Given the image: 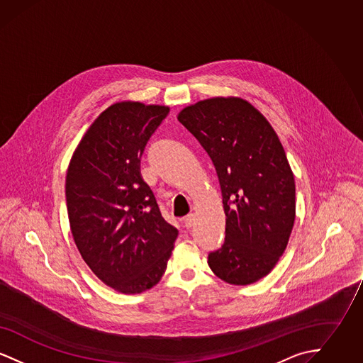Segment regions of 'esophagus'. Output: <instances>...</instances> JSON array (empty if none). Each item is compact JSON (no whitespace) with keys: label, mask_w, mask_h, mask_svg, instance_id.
Here are the masks:
<instances>
[{"label":"esophagus","mask_w":363,"mask_h":363,"mask_svg":"<svg viewBox=\"0 0 363 363\" xmlns=\"http://www.w3.org/2000/svg\"><path fill=\"white\" fill-rule=\"evenodd\" d=\"M194 225V215H188L185 219H184V225L186 228H191Z\"/></svg>","instance_id":"esophagus-1"}]
</instances>
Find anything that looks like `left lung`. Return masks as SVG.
<instances>
[{"mask_svg":"<svg viewBox=\"0 0 363 363\" xmlns=\"http://www.w3.org/2000/svg\"><path fill=\"white\" fill-rule=\"evenodd\" d=\"M177 118L207 151L222 189L225 243L208 265L225 283L252 284L274 269L293 231L295 181L283 145L238 96L200 101Z\"/></svg>","mask_w":363,"mask_h":363,"instance_id":"1","label":"left lung"}]
</instances>
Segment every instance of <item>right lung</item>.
<instances>
[{
    "label": "right lung",
    "instance_id": "right-lung-1",
    "mask_svg": "<svg viewBox=\"0 0 363 363\" xmlns=\"http://www.w3.org/2000/svg\"><path fill=\"white\" fill-rule=\"evenodd\" d=\"M169 111L130 101L111 104L88 128L68 166L73 240L91 271L118 293L157 284L178 237L140 173L145 145Z\"/></svg>",
    "mask_w": 363,
    "mask_h": 363
}]
</instances>
